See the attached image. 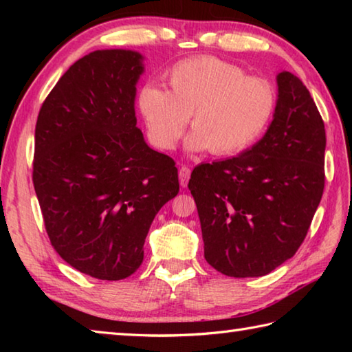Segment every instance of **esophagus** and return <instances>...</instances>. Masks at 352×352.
<instances>
[{"instance_id":"obj_1","label":"esophagus","mask_w":352,"mask_h":352,"mask_svg":"<svg viewBox=\"0 0 352 352\" xmlns=\"http://www.w3.org/2000/svg\"><path fill=\"white\" fill-rule=\"evenodd\" d=\"M189 177H190V169L188 166H182L180 170H178V180H180V184L184 188L189 182Z\"/></svg>"}]
</instances>
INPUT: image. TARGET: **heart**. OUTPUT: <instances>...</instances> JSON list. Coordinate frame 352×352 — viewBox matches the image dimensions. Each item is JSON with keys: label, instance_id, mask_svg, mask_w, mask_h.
<instances>
[{"label": "heart", "instance_id": "obj_1", "mask_svg": "<svg viewBox=\"0 0 352 352\" xmlns=\"http://www.w3.org/2000/svg\"><path fill=\"white\" fill-rule=\"evenodd\" d=\"M169 91L146 85L138 104L155 146L170 151L190 116L188 147L217 157L245 151L269 127L276 109L275 87L216 57L180 62L168 74Z\"/></svg>", "mask_w": 352, "mask_h": 352}]
</instances>
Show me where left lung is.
Returning <instances> with one entry per match:
<instances>
[{"label":"left lung","mask_w":352,"mask_h":352,"mask_svg":"<svg viewBox=\"0 0 352 352\" xmlns=\"http://www.w3.org/2000/svg\"><path fill=\"white\" fill-rule=\"evenodd\" d=\"M324 148V122L311 93L283 71L264 138L190 174L208 264L226 276L254 278L290 259L323 195Z\"/></svg>","instance_id":"obj_1"}]
</instances>
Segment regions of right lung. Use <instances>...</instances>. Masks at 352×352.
I'll use <instances>...</instances> for the list:
<instances>
[{
    "label": "right lung",
    "mask_w": 352,
    "mask_h": 352,
    "mask_svg": "<svg viewBox=\"0 0 352 352\" xmlns=\"http://www.w3.org/2000/svg\"><path fill=\"white\" fill-rule=\"evenodd\" d=\"M142 57L94 51L69 67L41 104L32 182L51 245L88 276L138 270L157 212L180 189L175 162L136 127Z\"/></svg>",
    "instance_id": "obj_1"
}]
</instances>
